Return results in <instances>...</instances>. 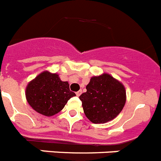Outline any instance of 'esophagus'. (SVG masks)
Listing matches in <instances>:
<instances>
[{"label":"esophagus","instance_id":"34e87169","mask_svg":"<svg viewBox=\"0 0 161 161\" xmlns=\"http://www.w3.org/2000/svg\"><path fill=\"white\" fill-rule=\"evenodd\" d=\"M82 93V90H79V91H77L76 93H75V94H76V96H80V94H81Z\"/></svg>","mask_w":161,"mask_h":161}]
</instances>
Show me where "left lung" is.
I'll list each match as a JSON object with an SVG mask.
<instances>
[{
    "label": "left lung",
    "instance_id": "obj_1",
    "mask_svg": "<svg viewBox=\"0 0 161 161\" xmlns=\"http://www.w3.org/2000/svg\"><path fill=\"white\" fill-rule=\"evenodd\" d=\"M86 90L79 98L86 117L94 124L113 120L125 103V87L108 74L92 77Z\"/></svg>",
    "mask_w": 161,
    "mask_h": 161
}]
</instances>
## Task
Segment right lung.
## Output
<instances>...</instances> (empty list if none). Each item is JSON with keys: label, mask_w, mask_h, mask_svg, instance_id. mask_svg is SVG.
<instances>
[{"label": "right lung", "mask_w": 161, "mask_h": 161, "mask_svg": "<svg viewBox=\"0 0 161 161\" xmlns=\"http://www.w3.org/2000/svg\"><path fill=\"white\" fill-rule=\"evenodd\" d=\"M74 96L75 94L70 90L69 84L49 71L38 75L26 89L27 103L36 112L46 116L59 112Z\"/></svg>", "instance_id": "obj_1"}]
</instances>
